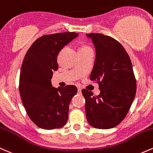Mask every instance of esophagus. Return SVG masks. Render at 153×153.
Wrapping results in <instances>:
<instances>
[{"mask_svg":"<svg viewBox=\"0 0 153 153\" xmlns=\"http://www.w3.org/2000/svg\"><path fill=\"white\" fill-rule=\"evenodd\" d=\"M78 93L81 92V88H78Z\"/></svg>","mask_w":153,"mask_h":153,"instance_id":"34e87169","label":"esophagus"}]
</instances>
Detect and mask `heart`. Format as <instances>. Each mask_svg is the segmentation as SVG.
<instances>
[{
    "label": "heart",
    "instance_id": "obj_1",
    "mask_svg": "<svg viewBox=\"0 0 153 153\" xmlns=\"http://www.w3.org/2000/svg\"><path fill=\"white\" fill-rule=\"evenodd\" d=\"M88 51H93V49L91 46H89V45H82V46L80 47V49H79V52H88Z\"/></svg>",
    "mask_w": 153,
    "mask_h": 153
}]
</instances>
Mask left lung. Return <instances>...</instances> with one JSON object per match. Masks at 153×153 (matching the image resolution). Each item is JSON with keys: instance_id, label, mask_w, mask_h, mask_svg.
Listing matches in <instances>:
<instances>
[{"instance_id": "1", "label": "left lung", "mask_w": 153, "mask_h": 153, "mask_svg": "<svg viewBox=\"0 0 153 153\" xmlns=\"http://www.w3.org/2000/svg\"><path fill=\"white\" fill-rule=\"evenodd\" d=\"M96 49V59L90 78L99 83V96L82 89L85 114L89 124L107 129L117 126L125 118L137 90L132 65L125 49L111 36L87 34Z\"/></svg>"}]
</instances>
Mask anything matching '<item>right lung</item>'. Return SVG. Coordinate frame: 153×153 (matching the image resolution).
Returning a JSON list of instances; mask_svg holds the SVG:
<instances>
[{
	"label": "right lung",
	"instance_id": "1",
	"mask_svg": "<svg viewBox=\"0 0 153 153\" xmlns=\"http://www.w3.org/2000/svg\"><path fill=\"white\" fill-rule=\"evenodd\" d=\"M78 36L75 32L44 35L31 45L23 60L21 99L29 118L42 129H59L68 121L70 103L78 89L71 85L56 88L51 79L58 69L59 52Z\"/></svg>",
	"mask_w": 153,
	"mask_h": 153
}]
</instances>
